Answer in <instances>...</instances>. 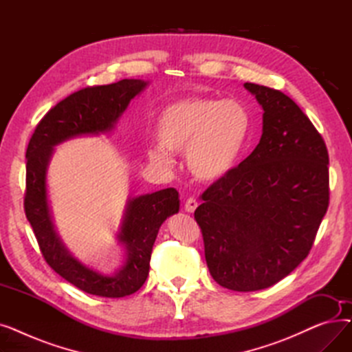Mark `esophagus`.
Returning <instances> with one entry per match:
<instances>
[{"instance_id":"obj_1","label":"esophagus","mask_w":352,"mask_h":352,"mask_svg":"<svg viewBox=\"0 0 352 352\" xmlns=\"http://www.w3.org/2000/svg\"><path fill=\"white\" fill-rule=\"evenodd\" d=\"M197 207H198V202H197V199L194 197L187 199V202H186V211L187 212H190V214L194 212L197 210Z\"/></svg>"}]
</instances>
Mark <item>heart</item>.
Segmentation results:
<instances>
[{"label":"heart","instance_id":"heart-1","mask_svg":"<svg viewBox=\"0 0 352 352\" xmlns=\"http://www.w3.org/2000/svg\"><path fill=\"white\" fill-rule=\"evenodd\" d=\"M248 109L234 100L191 97L165 107L155 120L158 146L148 160L174 165L173 154L186 153L190 173L201 182L227 178L238 165L250 137Z\"/></svg>","mask_w":352,"mask_h":352}]
</instances>
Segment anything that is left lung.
Masks as SVG:
<instances>
[{
  "mask_svg": "<svg viewBox=\"0 0 352 352\" xmlns=\"http://www.w3.org/2000/svg\"><path fill=\"white\" fill-rule=\"evenodd\" d=\"M264 109L255 150L202 194L195 210L206 260L224 288H268L308 255L329 201L328 151L289 97L244 84Z\"/></svg>",
  "mask_w": 352,
  "mask_h": 352,
  "instance_id": "obj_1",
  "label": "left lung"
}]
</instances>
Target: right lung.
Masks as SVG:
<instances>
[{
    "label": "right lung",
    "mask_w": 352,
    "mask_h": 352,
    "mask_svg": "<svg viewBox=\"0 0 352 352\" xmlns=\"http://www.w3.org/2000/svg\"><path fill=\"white\" fill-rule=\"evenodd\" d=\"M148 84L150 81L122 80L74 92L48 111L36 125L27 148L24 207L45 261L64 280L98 297L121 298L142 287L160 227L179 211L178 191L165 188L128 197L117 232L118 244L125 250V260L113 274H104L78 261L55 230L47 190L48 166L57 145L77 137L113 131L128 104Z\"/></svg>",
    "instance_id": "right-lung-1"
}]
</instances>
